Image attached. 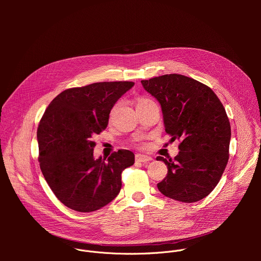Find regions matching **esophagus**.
Wrapping results in <instances>:
<instances>
[{
    "instance_id": "1",
    "label": "esophagus",
    "mask_w": 261,
    "mask_h": 261,
    "mask_svg": "<svg viewBox=\"0 0 261 261\" xmlns=\"http://www.w3.org/2000/svg\"><path fill=\"white\" fill-rule=\"evenodd\" d=\"M135 160L136 162H140V163H147V162H151L153 160L152 157L150 156H146V155H141V154H137L135 156Z\"/></svg>"
}]
</instances>
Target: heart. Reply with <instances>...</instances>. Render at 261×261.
I'll return each instance as SVG.
<instances>
[{
  "instance_id": "b5f03b06",
  "label": "heart",
  "mask_w": 261,
  "mask_h": 261,
  "mask_svg": "<svg viewBox=\"0 0 261 261\" xmlns=\"http://www.w3.org/2000/svg\"><path fill=\"white\" fill-rule=\"evenodd\" d=\"M148 101H151V100H150V99H146V98H141V99H139V100H138L137 105L142 104V103H145V102H148Z\"/></svg>"
}]
</instances>
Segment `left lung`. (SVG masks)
<instances>
[{"instance_id": "obj_1", "label": "left lung", "mask_w": 261, "mask_h": 261, "mask_svg": "<svg viewBox=\"0 0 261 261\" xmlns=\"http://www.w3.org/2000/svg\"><path fill=\"white\" fill-rule=\"evenodd\" d=\"M141 85L160 103L170 141H180L173 160L157 157L168 169L157 185L159 191L181 202L203 199L219 182L229 158L231 129L224 107L211 88L180 74H165Z\"/></svg>"}]
</instances>
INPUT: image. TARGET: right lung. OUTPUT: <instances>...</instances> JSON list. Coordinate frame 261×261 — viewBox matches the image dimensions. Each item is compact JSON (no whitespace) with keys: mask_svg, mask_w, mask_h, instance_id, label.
I'll return each mask as SVG.
<instances>
[{"mask_svg":"<svg viewBox=\"0 0 261 261\" xmlns=\"http://www.w3.org/2000/svg\"><path fill=\"white\" fill-rule=\"evenodd\" d=\"M133 86L132 82H110L68 89L46 108L37 130L40 168L67 207L94 212L120 193L122 171L134 164L135 156L119 150L108 159H95L92 136L107 127L111 108Z\"/></svg>","mask_w":261,"mask_h":261,"instance_id":"right-lung-1","label":"right lung"}]
</instances>
